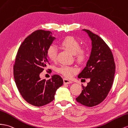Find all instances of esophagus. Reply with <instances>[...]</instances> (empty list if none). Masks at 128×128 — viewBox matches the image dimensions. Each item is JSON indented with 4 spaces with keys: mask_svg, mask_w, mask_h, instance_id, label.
<instances>
[{
    "mask_svg": "<svg viewBox=\"0 0 128 128\" xmlns=\"http://www.w3.org/2000/svg\"><path fill=\"white\" fill-rule=\"evenodd\" d=\"M64 84H70L72 83V81L67 78H64Z\"/></svg>",
    "mask_w": 128,
    "mask_h": 128,
    "instance_id": "esophagus-1",
    "label": "esophagus"
}]
</instances>
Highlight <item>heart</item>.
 <instances>
[{
  "instance_id": "obj_1",
  "label": "heart",
  "mask_w": 128,
  "mask_h": 128,
  "mask_svg": "<svg viewBox=\"0 0 128 128\" xmlns=\"http://www.w3.org/2000/svg\"><path fill=\"white\" fill-rule=\"evenodd\" d=\"M60 44L64 49L68 50L73 54L75 58L78 62H82L87 56V50L84 48L80 47L79 41L74 37L68 36L62 40ZM47 56L49 59L52 61H56L57 59L58 49L54 45H50L47 50ZM57 72L58 73L62 74L66 78H70L78 72L77 68L75 67L70 66L67 65H61L57 68Z\"/></svg>"
}]
</instances>
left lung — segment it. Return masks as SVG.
I'll list each match as a JSON object with an SVG mask.
<instances>
[{
    "label": "left lung",
    "mask_w": 128,
    "mask_h": 128,
    "mask_svg": "<svg viewBox=\"0 0 128 128\" xmlns=\"http://www.w3.org/2000/svg\"><path fill=\"white\" fill-rule=\"evenodd\" d=\"M91 39L92 49L86 66L78 78H90L86 87L76 100L87 106L98 105L108 95L112 88L115 72V64L109 46L98 36L84 29Z\"/></svg>",
    "instance_id": "left-lung-1"
}]
</instances>
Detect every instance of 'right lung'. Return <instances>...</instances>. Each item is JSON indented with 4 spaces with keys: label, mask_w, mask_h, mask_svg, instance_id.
I'll use <instances>...</instances> for the list:
<instances>
[{
    "label": "right lung",
    "mask_w": 128,
    "mask_h": 128,
    "mask_svg": "<svg viewBox=\"0 0 128 128\" xmlns=\"http://www.w3.org/2000/svg\"><path fill=\"white\" fill-rule=\"evenodd\" d=\"M55 39L50 31H34L22 42L16 57L13 75L17 88L23 98L34 106L53 101L56 90L64 84L58 75L48 80L39 76L50 64L46 52Z\"/></svg>",
    "instance_id": "right-lung-1"
}]
</instances>
